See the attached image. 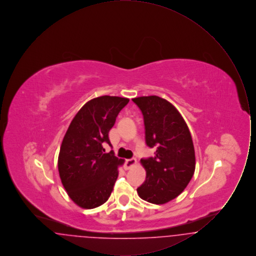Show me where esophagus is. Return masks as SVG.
<instances>
[{
    "instance_id": "1",
    "label": "esophagus",
    "mask_w": 256,
    "mask_h": 256,
    "mask_svg": "<svg viewBox=\"0 0 256 256\" xmlns=\"http://www.w3.org/2000/svg\"><path fill=\"white\" fill-rule=\"evenodd\" d=\"M136 159L135 158H130V159H126V161H124V167H126V169H130V168H132L134 166L136 165Z\"/></svg>"
}]
</instances>
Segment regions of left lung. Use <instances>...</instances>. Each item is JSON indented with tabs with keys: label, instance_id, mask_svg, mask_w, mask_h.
<instances>
[{
	"label": "left lung",
	"instance_id": "8db88e82",
	"mask_svg": "<svg viewBox=\"0 0 256 256\" xmlns=\"http://www.w3.org/2000/svg\"><path fill=\"white\" fill-rule=\"evenodd\" d=\"M132 100L143 114L146 145L156 148L152 158L141 159L146 180L137 193L150 204H164L180 195L194 174L191 134L180 113L165 98L148 96Z\"/></svg>",
	"mask_w": 256,
	"mask_h": 256
}]
</instances>
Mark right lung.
<instances>
[{
	"mask_svg": "<svg viewBox=\"0 0 256 256\" xmlns=\"http://www.w3.org/2000/svg\"><path fill=\"white\" fill-rule=\"evenodd\" d=\"M128 102L126 98H95L76 113L66 132L58 156V172L65 190L78 206H100L111 195L118 166L124 160L117 158L113 150L104 154V145L111 146L108 132Z\"/></svg>",
	"mask_w": 256,
	"mask_h": 256,
	"instance_id": "1",
	"label": "right lung"
}]
</instances>
